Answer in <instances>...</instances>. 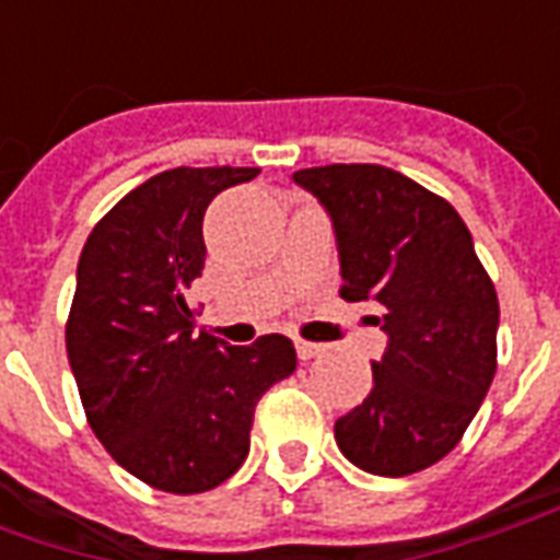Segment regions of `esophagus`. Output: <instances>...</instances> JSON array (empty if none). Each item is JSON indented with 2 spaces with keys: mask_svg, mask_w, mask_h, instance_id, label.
Here are the masks:
<instances>
[{
  "mask_svg": "<svg viewBox=\"0 0 560 560\" xmlns=\"http://www.w3.org/2000/svg\"><path fill=\"white\" fill-rule=\"evenodd\" d=\"M296 353H300V360H312V357H317V353H324V345L296 339Z\"/></svg>",
  "mask_w": 560,
  "mask_h": 560,
  "instance_id": "1",
  "label": "esophagus"
}]
</instances>
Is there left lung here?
<instances>
[{
    "mask_svg": "<svg viewBox=\"0 0 560 560\" xmlns=\"http://www.w3.org/2000/svg\"><path fill=\"white\" fill-rule=\"evenodd\" d=\"M327 207L341 260V300L375 303L387 351L372 393L336 420L357 468L405 477L462 441L498 369V293L465 221L405 173L324 164L293 173Z\"/></svg>",
    "mask_w": 560,
    "mask_h": 560,
    "instance_id": "1",
    "label": "left lung"
}]
</instances>
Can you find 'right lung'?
<instances>
[{
  "instance_id": "right-lung-1",
  "label": "right lung",
  "mask_w": 560,
  "mask_h": 560,
  "mask_svg": "<svg viewBox=\"0 0 560 560\" xmlns=\"http://www.w3.org/2000/svg\"><path fill=\"white\" fill-rule=\"evenodd\" d=\"M257 167H173L128 191L80 252L68 363L104 450L173 494L215 489L248 456L260 396L296 369L288 336L195 332L185 288L203 269V212Z\"/></svg>"
}]
</instances>
